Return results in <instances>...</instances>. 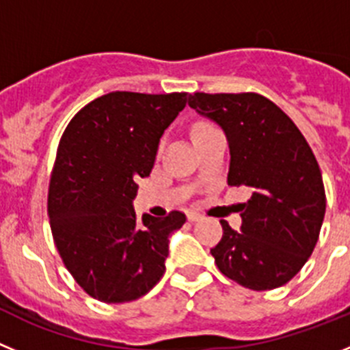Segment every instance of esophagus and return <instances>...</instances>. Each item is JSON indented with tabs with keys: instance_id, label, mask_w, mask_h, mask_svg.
Segmentation results:
<instances>
[{
	"instance_id": "1",
	"label": "esophagus",
	"mask_w": 350,
	"mask_h": 350,
	"mask_svg": "<svg viewBox=\"0 0 350 350\" xmlns=\"http://www.w3.org/2000/svg\"><path fill=\"white\" fill-rule=\"evenodd\" d=\"M198 219H202V214L188 213V221H198Z\"/></svg>"
}]
</instances>
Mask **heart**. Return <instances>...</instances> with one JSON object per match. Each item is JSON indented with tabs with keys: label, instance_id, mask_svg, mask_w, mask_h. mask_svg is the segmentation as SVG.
Instances as JSON below:
<instances>
[{
	"label": "heart",
	"instance_id": "b5f03b06",
	"mask_svg": "<svg viewBox=\"0 0 350 350\" xmlns=\"http://www.w3.org/2000/svg\"><path fill=\"white\" fill-rule=\"evenodd\" d=\"M204 125H209V124H197V125H195V127H193V131H195V129H198V127H204Z\"/></svg>",
	"mask_w": 350,
	"mask_h": 350
}]
</instances>
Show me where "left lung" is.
<instances>
[{
    "instance_id": "obj_1",
    "label": "left lung",
    "mask_w": 350,
    "mask_h": 350,
    "mask_svg": "<svg viewBox=\"0 0 350 350\" xmlns=\"http://www.w3.org/2000/svg\"><path fill=\"white\" fill-rule=\"evenodd\" d=\"M188 105L223 127L230 146V187H245L242 230L221 219L211 250L219 272L267 291L286 284L312 254L326 213L316 155L295 122L256 92H195Z\"/></svg>"
}]
</instances>
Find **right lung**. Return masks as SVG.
I'll use <instances>...</instances> for the list:
<instances>
[{
  "mask_svg": "<svg viewBox=\"0 0 350 350\" xmlns=\"http://www.w3.org/2000/svg\"><path fill=\"white\" fill-rule=\"evenodd\" d=\"M187 99V92H109L83 106L59 141L46 202L50 228L66 269L96 300H137L165 272L169 235L187 216L171 211L139 219L132 200Z\"/></svg>",
  "mask_w": 350,
  "mask_h": 350,
  "instance_id": "obj_1",
  "label": "right lung"
}]
</instances>
